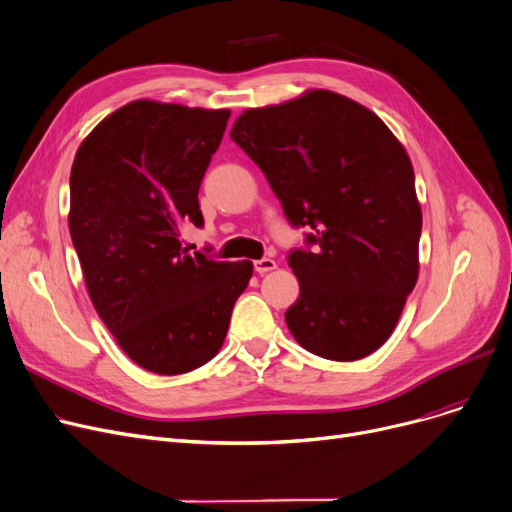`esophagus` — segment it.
<instances>
[{
  "label": "esophagus",
  "instance_id": "obj_1",
  "mask_svg": "<svg viewBox=\"0 0 512 512\" xmlns=\"http://www.w3.org/2000/svg\"><path fill=\"white\" fill-rule=\"evenodd\" d=\"M272 270H276V261L274 259H270V257H263V259H259V261H255V272L257 274H268V272H272Z\"/></svg>",
  "mask_w": 512,
  "mask_h": 512
}]
</instances>
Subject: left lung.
Wrapping results in <instances>:
<instances>
[{"instance_id":"obj_1","label":"left lung","mask_w":512,"mask_h":512,"mask_svg":"<svg viewBox=\"0 0 512 512\" xmlns=\"http://www.w3.org/2000/svg\"><path fill=\"white\" fill-rule=\"evenodd\" d=\"M230 138L265 173L307 249L288 255L284 314L307 351L353 362L379 349L418 280L422 211L406 148L372 110L328 90L249 108Z\"/></svg>"}]
</instances>
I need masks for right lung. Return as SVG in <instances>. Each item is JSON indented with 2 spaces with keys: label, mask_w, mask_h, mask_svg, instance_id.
<instances>
[{
  "label": "right lung",
  "mask_w": 512,
  "mask_h": 512,
  "mask_svg": "<svg viewBox=\"0 0 512 512\" xmlns=\"http://www.w3.org/2000/svg\"><path fill=\"white\" fill-rule=\"evenodd\" d=\"M230 110L136 100L100 121L71 169L69 230L87 293L119 347L157 374H184L221 349L251 261L182 249L203 226L198 188Z\"/></svg>",
  "instance_id": "right-lung-1"
}]
</instances>
